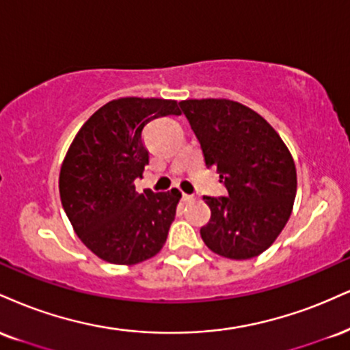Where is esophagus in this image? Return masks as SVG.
<instances>
[{
  "mask_svg": "<svg viewBox=\"0 0 350 350\" xmlns=\"http://www.w3.org/2000/svg\"><path fill=\"white\" fill-rule=\"evenodd\" d=\"M183 200L184 202H192L193 196H189V193H183Z\"/></svg>",
  "mask_w": 350,
  "mask_h": 350,
  "instance_id": "34e87169",
  "label": "esophagus"
}]
</instances>
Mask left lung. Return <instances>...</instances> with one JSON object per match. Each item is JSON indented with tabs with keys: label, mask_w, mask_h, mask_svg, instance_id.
<instances>
[{
	"label": "left lung",
	"mask_w": 350,
	"mask_h": 350,
	"mask_svg": "<svg viewBox=\"0 0 350 350\" xmlns=\"http://www.w3.org/2000/svg\"><path fill=\"white\" fill-rule=\"evenodd\" d=\"M207 167L215 166L226 197H204L210 220L200 228L208 250L251 259L287 225L297 193V170L279 133L252 109L230 99L180 100Z\"/></svg>",
	"instance_id": "8db88e82"
}]
</instances>
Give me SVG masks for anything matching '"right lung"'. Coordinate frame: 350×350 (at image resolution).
Masks as SVG:
<instances>
[{
	"label": "right lung",
	"instance_id": "obj_1",
	"mask_svg": "<svg viewBox=\"0 0 350 350\" xmlns=\"http://www.w3.org/2000/svg\"><path fill=\"white\" fill-rule=\"evenodd\" d=\"M179 113L176 100H111L84 122L70 145L58 180L62 205L75 233L103 260L132 266L166 243L180 192L138 193L133 183L150 161L145 125Z\"/></svg>",
	"mask_w": 350,
	"mask_h": 350
}]
</instances>
